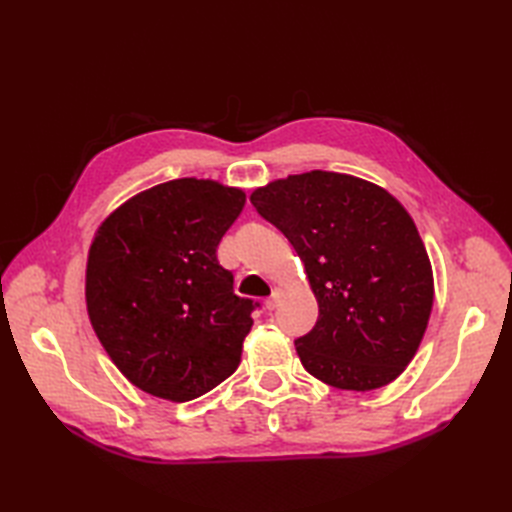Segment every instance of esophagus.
I'll return each mask as SVG.
<instances>
[{
  "mask_svg": "<svg viewBox=\"0 0 512 512\" xmlns=\"http://www.w3.org/2000/svg\"><path fill=\"white\" fill-rule=\"evenodd\" d=\"M280 299H282V290H280V288H273V294L265 301V307L269 309V312H273V309H277V305H280Z\"/></svg>",
  "mask_w": 512,
  "mask_h": 512,
  "instance_id": "obj_1",
  "label": "esophagus"
}]
</instances>
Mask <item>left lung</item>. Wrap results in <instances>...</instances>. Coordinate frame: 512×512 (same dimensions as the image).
Returning <instances> with one entry per match:
<instances>
[{
    "instance_id": "1",
    "label": "left lung",
    "mask_w": 512,
    "mask_h": 512,
    "mask_svg": "<svg viewBox=\"0 0 512 512\" xmlns=\"http://www.w3.org/2000/svg\"><path fill=\"white\" fill-rule=\"evenodd\" d=\"M305 265L318 320L294 339L303 367L342 391L393 382L421 346L433 273L399 200L365 179L312 170L250 196Z\"/></svg>"
}]
</instances>
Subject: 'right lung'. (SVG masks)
Wrapping results in <instances>:
<instances>
[{
    "label": "right lung",
    "instance_id": "obj_1",
    "mask_svg": "<svg viewBox=\"0 0 512 512\" xmlns=\"http://www.w3.org/2000/svg\"><path fill=\"white\" fill-rule=\"evenodd\" d=\"M243 205L239 188L185 177L132 196L100 224L87 256V314L141 391L181 404L239 367L258 303L237 297L215 252Z\"/></svg>",
    "mask_w": 512,
    "mask_h": 512
}]
</instances>
